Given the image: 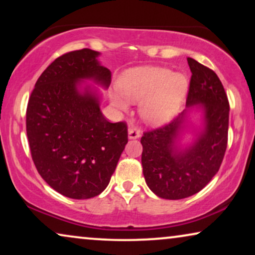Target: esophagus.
I'll list each match as a JSON object with an SVG mask.
<instances>
[{"label":"esophagus","instance_id":"esophagus-1","mask_svg":"<svg viewBox=\"0 0 255 255\" xmlns=\"http://www.w3.org/2000/svg\"><path fill=\"white\" fill-rule=\"evenodd\" d=\"M141 135V132L137 128H128V138L130 139H137Z\"/></svg>","mask_w":255,"mask_h":255}]
</instances>
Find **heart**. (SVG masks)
<instances>
[{
	"instance_id": "obj_1",
	"label": "heart",
	"mask_w": 255,
	"mask_h": 255,
	"mask_svg": "<svg viewBox=\"0 0 255 255\" xmlns=\"http://www.w3.org/2000/svg\"><path fill=\"white\" fill-rule=\"evenodd\" d=\"M121 90L128 101L142 100L139 107L142 120L160 125L179 111L188 92V81L182 74H174L170 69L139 67L131 69L122 78ZM125 98L114 94L113 102L120 110L128 108Z\"/></svg>"
}]
</instances>
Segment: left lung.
<instances>
[{"mask_svg":"<svg viewBox=\"0 0 255 255\" xmlns=\"http://www.w3.org/2000/svg\"><path fill=\"white\" fill-rule=\"evenodd\" d=\"M191 71L187 107L202 104L205 128L194 145L177 151L175 142L184 121L182 113L162 127L145 131L141 165L146 183L159 197L181 200L198 193L218 172L228 146L230 104L217 74L187 58Z\"/></svg>","mask_w":255,"mask_h":255,"instance_id":"8db88e82","label":"left lung"}]
</instances>
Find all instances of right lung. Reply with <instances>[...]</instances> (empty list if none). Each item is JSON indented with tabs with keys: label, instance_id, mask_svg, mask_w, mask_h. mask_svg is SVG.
I'll use <instances>...</instances> for the list:
<instances>
[{
	"label": "right lung",
	"instance_id": "1",
	"mask_svg": "<svg viewBox=\"0 0 255 255\" xmlns=\"http://www.w3.org/2000/svg\"><path fill=\"white\" fill-rule=\"evenodd\" d=\"M99 52L82 48L55 59L38 78L26 108V134L33 163L48 186L66 197L86 200L106 189L128 142L125 122L110 123L99 99L80 80L104 87L111 72Z\"/></svg>",
	"mask_w": 255,
	"mask_h": 255
}]
</instances>
